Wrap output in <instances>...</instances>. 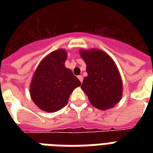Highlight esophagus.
I'll return each instance as SVG.
<instances>
[{
	"mask_svg": "<svg viewBox=\"0 0 153 153\" xmlns=\"http://www.w3.org/2000/svg\"><path fill=\"white\" fill-rule=\"evenodd\" d=\"M78 79L80 80L81 82H82V80H83V77H82V75H79V76H78Z\"/></svg>",
	"mask_w": 153,
	"mask_h": 153,
	"instance_id": "34e87169",
	"label": "esophagus"
}]
</instances>
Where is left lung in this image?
Listing matches in <instances>:
<instances>
[{"mask_svg":"<svg viewBox=\"0 0 153 153\" xmlns=\"http://www.w3.org/2000/svg\"><path fill=\"white\" fill-rule=\"evenodd\" d=\"M79 53L86 62L87 72L82 90L97 109L113 108L122 97V80L115 62L109 55L98 49L80 50Z\"/></svg>","mask_w":153,"mask_h":153,"instance_id":"obj_1","label":"left lung"}]
</instances>
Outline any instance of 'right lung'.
<instances>
[{
	"label": "right lung",
	"instance_id": "1",
	"mask_svg": "<svg viewBox=\"0 0 153 153\" xmlns=\"http://www.w3.org/2000/svg\"><path fill=\"white\" fill-rule=\"evenodd\" d=\"M67 51L59 49L42 59L32 77L30 94L34 103L46 112H56L67 104L71 94L81 82L65 67Z\"/></svg>",
	"mask_w": 153,
	"mask_h": 153
}]
</instances>
